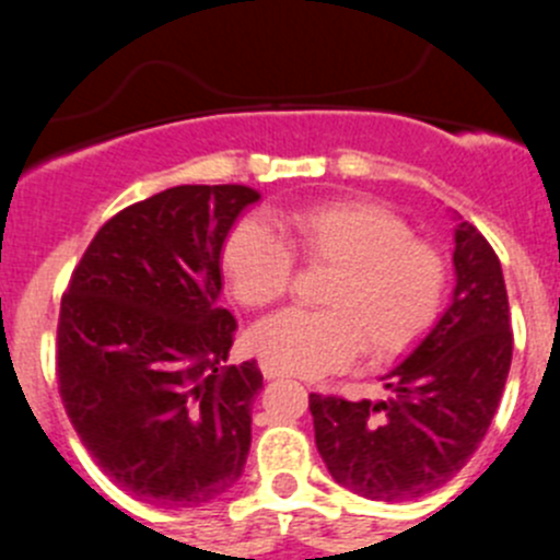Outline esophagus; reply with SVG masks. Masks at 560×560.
Instances as JSON below:
<instances>
[{"instance_id":"obj_1","label":"esophagus","mask_w":560,"mask_h":560,"mask_svg":"<svg viewBox=\"0 0 560 560\" xmlns=\"http://www.w3.org/2000/svg\"><path fill=\"white\" fill-rule=\"evenodd\" d=\"M262 374H265V380H276V377H284V374L279 372V369H273L270 366V363H265L262 361Z\"/></svg>"}]
</instances>
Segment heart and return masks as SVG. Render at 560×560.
Segmentation results:
<instances>
[{
    "label": "heart",
    "mask_w": 560,
    "mask_h": 560,
    "mask_svg": "<svg viewBox=\"0 0 560 560\" xmlns=\"http://www.w3.org/2000/svg\"><path fill=\"white\" fill-rule=\"evenodd\" d=\"M268 221L243 219L230 232L221 265L243 306L262 308L287 295L298 257L334 276L319 295L325 312L287 308L248 334L252 350L281 374L345 369L358 352L388 361L410 350L441 314L446 257L410 235L394 210L366 199H336Z\"/></svg>",
    "instance_id": "heart-1"
}]
</instances>
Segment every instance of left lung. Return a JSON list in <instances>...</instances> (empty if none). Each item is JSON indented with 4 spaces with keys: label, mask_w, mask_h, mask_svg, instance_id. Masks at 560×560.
<instances>
[{
    "label": "left lung",
    "mask_w": 560,
    "mask_h": 560,
    "mask_svg": "<svg viewBox=\"0 0 560 560\" xmlns=\"http://www.w3.org/2000/svg\"><path fill=\"white\" fill-rule=\"evenodd\" d=\"M457 287L427 339L385 374V401L308 396L336 485L399 503L452 481L485 441L512 366L501 259L474 224L454 230Z\"/></svg>",
    "instance_id": "1"
}]
</instances>
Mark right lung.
I'll list each match as a JSON object with an SVG mask.
<instances>
[{
    "label": "right lung",
    "instance_id": "obj_1",
    "mask_svg": "<svg viewBox=\"0 0 560 560\" xmlns=\"http://www.w3.org/2000/svg\"><path fill=\"white\" fill-rule=\"evenodd\" d=\"M259 194L177 186L119 210L70 276L57 325L65 412L103 474L139 501L224 495L252 448L257 361L226 366L221 248Z\"/></svg>",
    "mask_w": 560,
    "mask_h": 560
}]
</instances>
